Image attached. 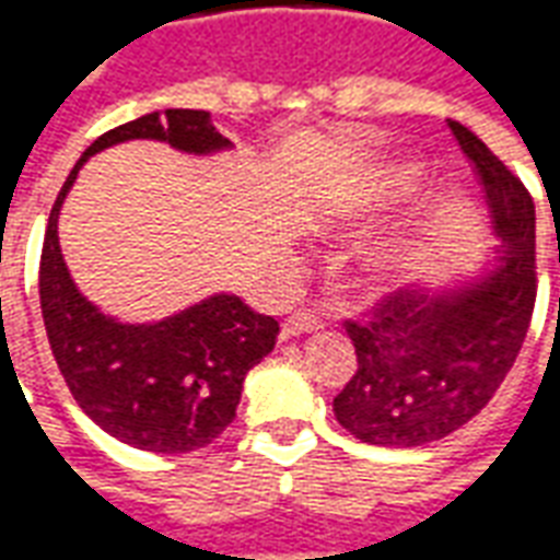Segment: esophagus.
<instances>
[{
  "label": "esophagus",
  "mask_w": 560,
  "mask_h": 560,
  "mask_svg": "<svg viewBox=\"0 0 560 560\" xmlns=\"http://www.w3.org/2000/svg\"><path fill=\"white\" fill-rule=\"evenodd\" d=\"M320 329V317L308 308H296L291 315L284 317L281 324V339H293V336H303V332H317Z\"/></svg>",
  "instance_id": "34e87169"
}]
</instances>
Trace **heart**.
<instances>
[{
  "label": "heart",
  "mask_w": 560,
  "mask_h": 560,
  "mask_svg": "<svg viewBox=\"0 0 560 560\" xmlns=\"http://www.w3.org/2000/svg\"><path fill=\"white\" fill-rule=\"evenodd\" d=\"M413 185V167H396L389 171L375 191L369 197V207H387V200H396ZM425 267V248L408 236H393L375 245H365L360 252V276H363L375 291H396L408 284Z\"/></svg>",
  "instance_id": "b5f03b06"
}]
</instances>
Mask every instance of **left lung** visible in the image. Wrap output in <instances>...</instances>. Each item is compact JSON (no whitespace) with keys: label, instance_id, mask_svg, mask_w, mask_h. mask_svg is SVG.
Segmentation results:
<instances>
[{"label":"left lung","instance_id":"8db88e82","mask_svg":"<svg viewBox=\"0 0 560 560\" xmlns=\"http://www.w3.org/2000/svg\"><path fill=\"white\" fill-rule=\"evenodd\" d=\"M486 188L498 248L444 291H399L369 320H345L357 372L332 399L336 420L365 444L422 446L489 405L516 363L537 300L534 200L474 131L450 119Z\"/></svg>","mask_w":560,"mask_h":560}]
</instances>
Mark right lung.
Instances as JSON below:
<instances>
[{
    "label": "right lung",
    "instance_id": "obj_1",
    "mask_svg": "<svg viewBox=\"0 0 560 560\" xmlns=\"http://www.w3.org/2000/svg\"><path fill=\"white\" fill-rule=\"evenodd\" d=\"M126 140H161L188 155L233 147L207 110L183 107L140 116L95 140L68 173L44 233V329L71 396L95 425L149 453H191L233 422L245 375L276 348L279 320L252 312L236 293H212L171 317L126 324L78 291L59 248V209L90 155Z\"/></svg>",
    "mask_w": 560,
    "mask_h": 560
}]
</instances>
